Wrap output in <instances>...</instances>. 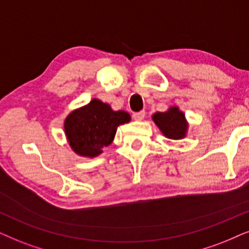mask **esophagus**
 I'll use <instances>...</instances> for the list:
<instances>
[{
    "label": "esophagus",
    "mask_w": 249,
    "mask_h": 249,
    "mask_svg": "<svg viewBox=\"0 0 249 249\" xmlns=\"http://www.w3.org/2000/svg\"><path fill=\"white\" fill-rule=\"evenodd\" d=\"M144 116H145V112L142 110V111H139V112H134L133 118L135 119V121H142V119L144 118Z\"/></svg>",
    "instance_id": "esophagus-1"
}]
</instances>
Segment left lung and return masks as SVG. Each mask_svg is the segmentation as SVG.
Here are the masks:
<instances>
[{"mask_svg": "<svg viewBox=\"0 0 249 249\" xmlns=\"http://www.w3.org/2000/svg\"><path fill=\"white\" fill-rule=\"evenodd\" d=\"M152 121L165 137L173 140H180L187 135L188 123L185 116L178 107L173 106L165 112H156Z\"/></svg>", "mask_w": 249, "mask_h": 249, "instance_id": "obj_1", "label": "left lung"}]
</instances>
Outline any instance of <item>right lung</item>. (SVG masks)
I'll use <instances>...</instances> for the list:
<instances>
[{"label": "right lung", "mask_w": 249, "mask_h": 249, "mask_svg": "<svg viewBox=\"0 0 249 249\" xmlns=\"http://www.w3.org/2000/svg\"><path fill=\"white\" fill-rule=\"evenodd\" d=\"M131 121L124 110L93 99L84 107L71 111L65 119V133L72 151L82 157H97L115 138L119 125Z\"/></svg>", "instance_id": "add662e5"}]
</instances>
